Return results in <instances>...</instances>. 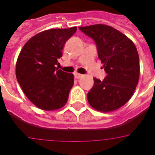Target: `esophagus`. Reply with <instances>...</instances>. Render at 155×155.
Returning a JSON list of instances; mask_svg holds the SVG:
<instances>
[{
    "label": "esophagus",
    "mask_w": 155,
    "mask_h": 155,
    "mask_svg": "<svg viewBox=\"0 0 155 155\" xmlns=\"http://www.w3.org/2000/svg\"><path fill=\"white\" fill-rule=\"evenodd\" d=\"M74 77L76 78V79H80V78H81L82 76H83V74H78V73H74Z\"/></svg>",
    "instance_id": "obj_1"
}]
</instances>
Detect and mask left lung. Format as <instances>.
<instances>
[{"label":"left lung","mask_w":155,"mask_h":155,"mask_svg":"<svg viewBox=\"0 0 155 155\" xmlns=\"http://www.w3.org/2000/svg\"><path fill=\"white\" fill-rule=\"evenodd\" d=\"M94 41L107 76L94 84L87 94L89 104L100 112H111L127 104L136 88L140 61L136 46L126 35L105 25L80 27Z\"/></svg>","instance_id":"obj_1"}]
</instances>
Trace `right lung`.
<instances>
[{"mask_svg":"<svg viewBox=\"0 0 155 155\" xmlns=\"http://www.w3.org/2000/svg\"><path fill=\"white\" fill-rule=\"evenodd\" d=\"M77 28H51L31 38L16 62L17 81L27 98L47 111L62 107L74 84V75L56 67L66 41Z\"/></svg>","mask_w":155,"mask_h":155,"instance_id":"add662e5","label":"right lung"}]
</instances>
